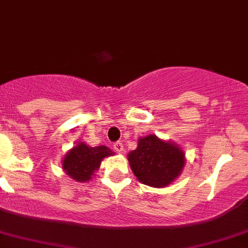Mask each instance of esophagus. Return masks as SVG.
I'll use <instances>...</instances> for the list:
<instances>
[{"label": "esophagus", "instance_id": "1", "mask_svg": "<svg viewBox=\"0 0 248 248\" xmlns=\"http://www.w3.org/2000/svg\"><path fill=\"white\" fill-rule=\"evenodd\" d=\"M113 148H114L115 152H118V153L123 152L124 147H123V142H122V141H117V142L113 143Z\"/></svg>", "mask_w": 248, "mask_h": 248}]
</instances>
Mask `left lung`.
Here are the masks:
<instances>
[{
	"label": "left lung",
	"mask_w": 248,
	"mask_h": 248,
	"mask_svg": "<svg viewBox=\"0 0 248 248\" xmlns=\"http://www.w3.org/2000/svg\"><path fill=\"white\" fill-rule=\"evenodd\" d=\"M131 170L139 181L152 187L169 185L185 164L184 152L174 143L148 135L140 139L138 148L128 155Z\"/></svg>",
	"instance_id": "8db88e82"
}]
</instances>
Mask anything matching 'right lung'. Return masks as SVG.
<instances>
[{
    "label": "right lung",
    "instance_id": "obj_1",
    "mask_svg": "<svg viewBox=\"0 0 248 248\" xmlns=\"http://www.w3.org/2000/svg\"><path fill=\"white\" fill-rule=\"evenodd\" d=\"M114 155L106 146L90 147L84 142H79L65 155L63 159V169L74 180L84 183L90 180L93 171L97 170L101 161L105 157Z\"/></svg>",
    "mask_w": 248,
    "mask_h": 248
}]
</instances>
